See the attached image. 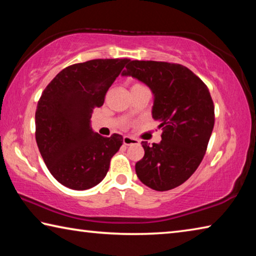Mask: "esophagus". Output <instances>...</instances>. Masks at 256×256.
I'll return each instance as SVG.
<instances>
[{"mask_svg":"<svg viewBox=\"0 0 256 256\" xmlns=\"http://www.w3.org/2000/svg\"><path fill=\"white\" fill-rule=\"evenodd\" d=\"M123 144L125 146H131V144H138V140H136V138H132V136H124L123 138Z\"/></svg>","mask_w":256,"mask_h":256,"instance_id":"34e87169","label":"esophagus"}]
</instances>
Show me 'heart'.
I'll return each instance as SVG.
<instances>
[{
  "mask_svg": "<svg viewBox=\"0 0 256 256\" xmlns=\"http://www.w3.org/2000/svg\"><path fill=\"white\" fill-rule=\"evenodd\" d=\"M134 86H140V84H134Z\"/></svg>",
  "mask_w": 256,
  "mask_h": 256,
  "instance_id": "obj_1",
  "label": "heart"
}]
</instances>
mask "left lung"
Listing matches in <instances>:
<instances>
[{
    "label": "left lung",
    "instance_id": "1",
    "mask_svg": "<svg viewBox=\"0 0 256 256\" xmlns=\"http://www.w3.org/2000/svg\"><path fill=\"white\" fill-rule=\"evenodd\" d=\"M123 76L136 78L154 94L152 118L162 128V141H142L144 156L136 164L142 183L159 192L175 188L196 170L214 125L209 89L180 64L131 60Z\"/></svg>",
    "mask_w": 256,
    "mask_h": 256
}]
</instances>
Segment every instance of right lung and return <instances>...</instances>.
I'll return each mask as SVG.
<instances>
[{
    "instance_id": "1",
    "label": "right lung",
    "mask_w": 256,
    "mask_h": 256,
    "mask_svg": "<svg viewBox=\"0 0 256 256\" xmlns=\"http://www.w3.org/2000/svg\"><path fill=\"white\" fill-rule=\"evenodd\" d=\"M128 58L92 60L60 71L42 92L36 110V142L54 178L84 190L100 183L123 136L104 138L92 128V115Z\"/></svg>"
}]
</instances>
